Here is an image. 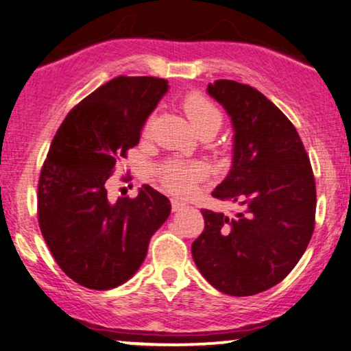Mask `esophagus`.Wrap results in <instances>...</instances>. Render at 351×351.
I'll return each instance as SVG.
<instances>
[{"mask_svg":"<svg viewBox=\"0 0 351 351\" xmlns=\"http://www.w3.org/2000/svg\"><path fill=\"white\" fill-rule=\"evenodd\" d=\"M184 206H186V204H184L183 201H180V199H175V197L171 199V208H173V210H175V212L181 210V208H183Z\"/></svg>","mask_w":351,"mask_h":351,"instance_id":"34e87169","label":"esophagus"}]
</instances>
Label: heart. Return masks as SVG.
<instances>
[{
  "instance_id": "obj_1",
  "label": "heart",
  "mask_w": 351,
  "mask_h": 351,
  "mask_svg": "<svg viewBox=\"0 0 351 351\" xmlns=\"http://www.w3.org/2000/svg\"><path fill=\"white\" fill-rule=\"evenodd\" d=\"M181 106H183L186 117L189 118L191 124H193L199 136H214L223 126L221 110L202 92L193 90L186 94L181 100ZM150 126H152V117L144 124V136H147L150 132ZM158 175H160V181L167 191L176 194V196H188L196 189L197 183L204 178L206 171L199 165L168 160L163 162L158 168Z\"/></svg>"
}]
</instances>
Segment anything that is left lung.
Returning a JSON list of instances; mask_svg holds the SVG:
<instances>
[{
  "label": "left lung",
  "instance_id": "obj_1",
  "mask_svg": "<svg viewBox=\"0 0 351 351\" xmlns=\"http://www.w3.org/2000/svg\"><path fill=\"white\" fill-rule=\"evenodd\" d=\"M207 92L234 128L233 167L212 196L239 206L233 217L202 210L191 251L221 293L251 296L280 283L304 254L316 221V181L293 123L247 84L219 79Z\"/></svg>",
  "mask_w": 351,
  "mask_h": 351
}]
</instances>
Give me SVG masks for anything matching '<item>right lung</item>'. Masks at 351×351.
<instances>
[{"instance_id": "right-lung-1", "label": "right lung", "mask_w": 351, "mask_h": 351, "mask_svg": "<svg viewBox=\"0 0 351 351\" xmlns=\"http://www.w3.org/2000/svg\"><path fill=\"white\" fill-rule=\"evenodd\" d=\"M167 88L160 77H114L79 101L53 137L38 178V227L79 285L110 290L130 280L170 215L168 197L149 184L132 199L106 197L117 163L139 144Z\"/></svg>"}]
</instances>
